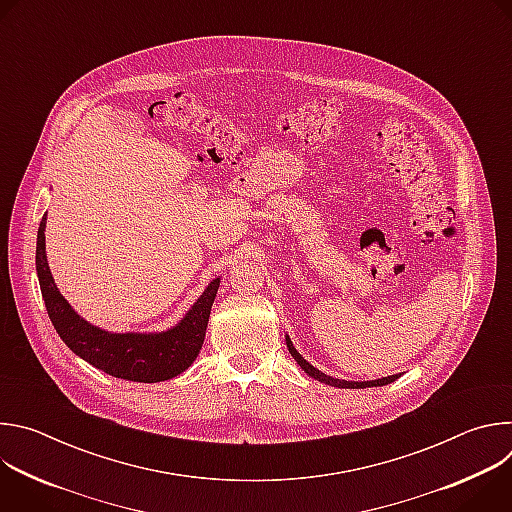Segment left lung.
I'll return each instance as SVG.
<instances>
[{"label": "left lung", "instance_id": "left-lung-1", "mask_svg": "<svg viewBox=\"0 0 512 512\" xmlns=\"http://www.w3.org/2000/svg\"><path fill=\"white\" fill-rule=\"evenodd\" d=\"M285 342H287V348H289V352H291V356H294L296 360H298V364L300 367L312 377V379H316V381H320V383H326V385H332V387H338V389H367V387H383V385H389V383H393L395 379H399V375H393V377H385V379H377V381H362V383H354V381H342V379H332V377H328V375H324V373H320L318 369H314L312 364L294 348V344H291V340L289 338H285Z\"/></svg>", "mask_w": 512, "mask_h": 512}]
</instances>
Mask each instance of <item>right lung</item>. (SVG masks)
<instances>
[{
  "instance_id": "right-lung-1",
  "label": "right lung",
  "mask_w": 512,
  "mask_h": 512,
  "mask_svg": "<svg viewBox=\"0 0 512 512\" xmlns=\"http://www.w3.org/2000/svg\"><path fill=\"white\" fill-rule=\"evenodd\" d=\"M46 214L38 227L36 271L42 298L62 342L99 371L135 383H160L184 373L198 356L218 279L210 281L184 320L162 334H111L85 322L60 296L46 261Z\"/></svg>"
}]
</instances>
